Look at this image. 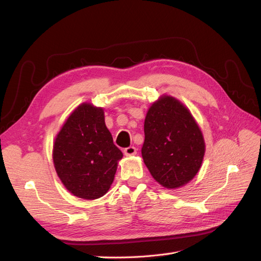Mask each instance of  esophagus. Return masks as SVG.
Listing matches in <instances>:
<instances>
[{
    "mask_svg": "<svg viewBox=\"0 0 261 261\" xmlns=\"http://www.w3.org/2000/svg\"><path fill=\"white\" fill-rule=\"evenodd\" d=\"M136 151H137V149L134 146H130V147H127L124 149V153L126 155H134V154H136Z\"/></svg>",
    "mask_w": 261,
    "mask_h": 261,
    "instance_id": "esophagus-1",
    "label": "esophagus"
}]
</instances>
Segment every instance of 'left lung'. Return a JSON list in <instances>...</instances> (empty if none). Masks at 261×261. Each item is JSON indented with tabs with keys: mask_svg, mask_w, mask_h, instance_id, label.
I'll return each mask as SVG.
<instances>
[{
	"mask_svg": "<svg viewBox=\"0 0 261 261\" xmlns=\"http://www.w3.org/2000/svg\"><path fill=\"white\" fill-rule=\"evenodd\" d=\"M144 162L153 178L167 188L187 184L198 173L204 155L202 133L188 109L162 96L145 118Z\"/></svg>",
	"mask_w": 261,
	"mask_h": 261,
	"instance_id": "8db88e82",
	"label": "left lung"
}]
</instances>
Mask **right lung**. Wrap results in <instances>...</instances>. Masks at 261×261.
<instances>
[{"instance_id": "add662e5", "label": "right lung", "mask_w": 261, "mask_h": 261, "mask_svg": "<svg viewBox=\"0 0 261 261\" xmlns=\"http://www.w3.org/2000/svg\"><path fill=\"white\" fill-rule=\"evenodd\" d=\"M123 153L105 122L102 108L83 103L68 116L53 145V162L67 191L97 199L113 183Z\"/></svg>"}]
</instances>
